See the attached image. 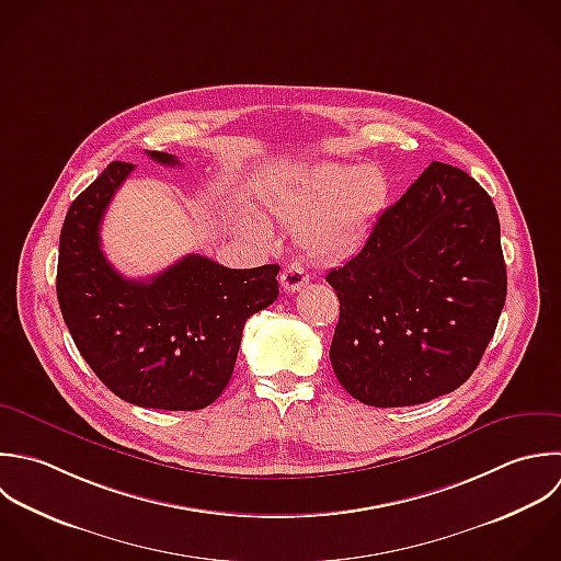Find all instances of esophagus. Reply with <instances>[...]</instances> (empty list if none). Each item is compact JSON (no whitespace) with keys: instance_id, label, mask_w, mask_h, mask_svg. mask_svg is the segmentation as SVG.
Here are the masks:
<instances>
[{"instance_id":"esophagus-1","label":"esophagus","mask_w":561,"mask_h":561,"mask_svg":"<svg viewBox=\"0 0 561 561\" xmlns=\"http://www.w3.org/2000/svg\"><path fill=\"white\" fill-rule=\"evenodd\" d=\"M279 282H282L286 293H297V290H301L310 282V277H308V273L299 264H290V266H286L282 271Z\"/></svg>"}]
</instances>
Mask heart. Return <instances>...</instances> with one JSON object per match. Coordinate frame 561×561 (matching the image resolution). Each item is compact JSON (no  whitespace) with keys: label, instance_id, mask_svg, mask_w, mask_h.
Listing matches in <instances>:
<instances>
[{"label":"heart","instance_id":"1","mask_svg":"<svg viewBox=\"0 0 561 561\" xmlns=\"http://www.w3.org/2000/svg\"><path fill=\"white\" fill-rule=\"evenodd\" d=\"M389 192V176L378 165L325 161L279 187L268 205L284 227L299 231V242L312 257L339 262L367 240ZM244 231L266 238V229L253 220L244 222Z\"/></svg>","mask_w":561,"mask_h":561}]
</instances>
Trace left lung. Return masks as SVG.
I'll return each mask as SVG.
<instances>
[{
	"instance_id": "1",
	"label": "left lung",
	"mask_w": 561,
	"mask_h": 561,
	"mask_svg": "<svg viewBox=\"0 0 561 561\" xmlns=\"http://www.w3.org/2000/svg\"><path fill=\"white\" fill-rule=\"evenodd\" d=\"M325 282L341 301L330 360L352 398L393 409L459 389L507 297L492 196L468 172L433 161Z\"/></svg>"
}]
</instances>
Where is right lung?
Here are the masks:
<instances>
[{
  "mask_svg": "<svg viewBox=\"0 0 561 561\" xmlns=\"http://www.w3.org/2000/svg\"><path fill=\"white\" fill-rule=\"evenodd\" d=\"M179 165L168 152H148ZM133 163L113 161L69 205L56 295L65 325L93 374L124 402L198 411L229 385L244 323L277 295V264L227 268L185 255L150 279L119 275L100 249L102 216Z\"/></svg>",
  "mask_w": 561,
  "mask_h": 561,
  "instance_id": "1",
  "label": "right lung"
}]
</instances>
